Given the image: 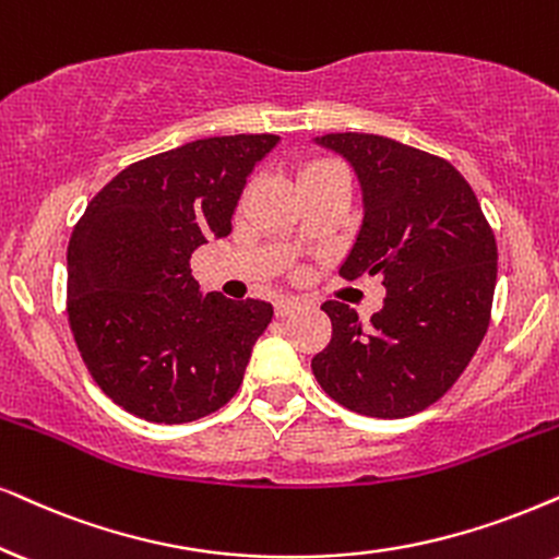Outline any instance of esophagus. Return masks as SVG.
Wrapping results in <instances>:
<instances>
[{"mask_svg": "<svg viewBox=\"0 0 559 559\" xmlns=\"http://www.w3.org/2000/svg\"><path fill=\"white\" fill-rule=\"evenodd\" d=\"M299 309H301V299H294V296H281V299L275 301V314L278 317H288L299 312Z\"/></svg>", "mask_w": 559, "mask_h": 559, "instance_id": "obj_1", "label": "esophagus"}]
</instances>
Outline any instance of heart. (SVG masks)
I'll return each mask as SVG.
<instances>
[{"instance_id": "obj_1", "label": "heart", "mask_w": 559, "mask_h": 559, "mask_svg": "<svg viewBox=\"0 0 559 559\" xmlns=\"http://www.w3.org/2000/svg\"><path fill=\"white\" fill-rule=\"evenodd\" d=\"M332 162H328V159H314V162H307V165L301 167V173H299V178L301 175H309V173H314V169H322V167H330Z\"/></svg>"}]
</instances>
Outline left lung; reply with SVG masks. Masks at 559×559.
Wrapping results in <instances>:
<instances>
[{
    "label": "left lung",
    "mask_w": 559,
    "mask_h": 559,
    "mask_svg": "<svg viewBox=\"0 0 559 559\" xmlns=\"http://www.w3.org/2000/svg\"><path fill=\"white\" fill-rule=\"evenodd\" d=\"M314 144L341 154L361 186L364 222L341 275L381 273L386 288L369 328L348 304H322L332 341L312 358L314 379L353 413L407 418L443 397L483 343L496 237L447 159L373 133H328Z\"/></svg>",
    "instance_id": "1"
}]
</instances>
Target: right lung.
<instances>
[{
    "label": "right lung",
    "instance_id": "right-lung-1",
    "mask_svg": "<svg viewBox=\"0 0 559 559\" xmlns=\"http://www.w3.org/2000/svg\"><path fill=\"white\" fill-rule=\"evenodd\" d=\"M273 133L190 141L118 173L84 209L67 250V312L108 397L150 423L216 413L242 384L267 301L203 296L190 255L231 231Z\"/></svg>",
    "mask_w": 559,
    "mask_h": 559
}]
</instances>
